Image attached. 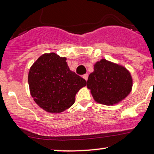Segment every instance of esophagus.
I'll return each mask as SVG.
<instances>
[{
	"label": "esophagus",
	"instance_id": "esophagus-1",
	"mask_svg": "<svg viewBox=\"0 0 154 154\" xmlns=\"http://www.w3.org/2000/svg\"><path fill=\"white\" fill-rule=\"evenodd\" d=\"M83 79H85L86 81L88 80V75H87V74H86V75H83Z\"/></svg>",
	"mask_w": 154,
	"mask_h": 154
}]
</instances>
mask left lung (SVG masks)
I'll return each instance as SVG.
<instances>
[{
  "label": "left lung",
  "mask_w": 154,
  "mask_h": 154,
  "mask_svg": "<svg viewBox=\"0 0 154 154\" xmlns=\"http://www.w3.org/2000/svg\"><path fill=\"white\" fill-rule=\"evenodd\" d=\"M133 80L126 67L102 59L94 64L87 88L97 103L113 106L120 103L132 91Z\"/></svg>",
  "instance_id": "left-lung-1"
}]
</instances>
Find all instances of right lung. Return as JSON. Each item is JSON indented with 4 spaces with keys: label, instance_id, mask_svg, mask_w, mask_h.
Masks as SVG:
<instances>
[{
    "label": "right lung",
    "instance_id": "add662e5",
    "mask_svg": "<svg viewBox=\"0 0 154 154\" xmlns=\"http://www.w3.org/2000/svg\"><path fill=\"white\" fill-rule=\"evenodd\" d=\"M29 92L35 102L48 113H61L75 103V95L87 84L71 71L66 57L44 54L32 65L28 74Z\"/></svg>",
    "mask_w": 154,
    "mask_h": 154
}]
</instances>
